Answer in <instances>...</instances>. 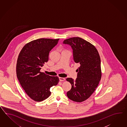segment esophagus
<instances>
[{
    "instance_id": "1",
    "label": "esophagus",
    "mask_w": 127,
    "mask_h": 127,
    "mask_svg": "<svg viewBox=\"0 0 127 127\" xmlns=\"http://www.w3.org/2000/svg\"><path fill=\"white\" fill-rule=\"evenodd\" d=\"M59 79H60V81H64V80H65V78L60 77V78H59Z\"/></svg>"
}]
</instances>
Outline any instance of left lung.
I'll return each mask as SVG.
<instances>
[{
	"label": "left lung",
	"instance_id": "left-lung-1",
	"mask_svg": "<svg viewBox=\"0 0 127 127\" xmlns=\"http://www.w3.org/2000/svg\"><path fill=\"white\" fill-rule=\"evenodd\" d=\"M63 43L70 45L73 50V60L80 66L75 80L68 78L72 88L67 92L69 98L76 102L87 99L95 91L101 79V60L93 45L79 37L65 39Z\"/></svg>",
	"mask_w": 127,
	"mask_h": 127
}]
</instances>
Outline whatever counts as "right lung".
Segmentation results:
<instances>
[{
  "label": "right lung",
  "mask_w": 127,
  "mask_h": 127,
  "mask_svg": "<svg viewBox=\"0 0 127 127\" xmlns=\"http://www.w3.org/2000/svg\"><path fill=\"white\" fill-rule=\"evenodd\" d=\"M59 39L40 38L30 41L22 49L17 58L16 72L21 86L31 99L41 102L51 94L50 88L59 81L57 76L41 72L48 62L49 53L57 44Z\"/></svg>",
  "instance_id": "right-lung-1"
}]
</instances>
